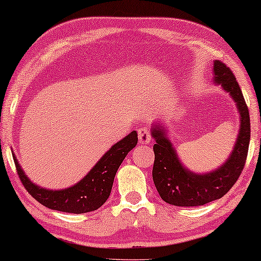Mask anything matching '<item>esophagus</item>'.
I'll use <instances>...</instances> for the list:
<instances>
[{
    "mask_svg": "<svg viewBox=\"0 0 261 261\" xmlns=\"http://www.w3.org/2000/svg\"><path fill=\"white\" fill-rule=\"evenodd\" d=\"M138 138H139V142L140 144H144V145H147L151 142V133H149L148 128L146 127H141L140 129L138 130Z\"/></svg>",
    "mask_w": 261,
    "mask_h": 261,
    "instance_id": "obj_1",
    "label": "esophagus"
}]
</instances>
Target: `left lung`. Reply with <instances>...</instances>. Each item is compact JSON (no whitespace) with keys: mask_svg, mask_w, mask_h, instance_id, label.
<instances>
[{"mask_svg":"<svg viewBox=\"0 0 261 261\" xmlns=\"http://www.w3.org/2000/svg\"><path fill=\"white\" fill-rule=\"evenodd\" d=\"M214 73V81L229 92L240 112L241 124L237 144L229 158L219 169L204 174L194 173L181 165L172 144L166 138L165 129L156 123L152 129V137L155 139L152 177L160 197L169 204L197 206L219 199L237 183L244 170L251 140L248 107L235 76L226 64L215 60Z\"/></svg>","mask_w":261,"mask_h":261,"instance_id":"1","label":"left lung"}]
</instances>
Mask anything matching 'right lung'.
<instances>
[{"instance_id": "right-lung-1", "label": "right lung", "mask_w": 261, "mask_h": 261, "mask_svg": "<svg viewBox=\"0 0 261 261\" xmlns=\"http://www.w3.org/2000/svg\"><path fill=\"white\" fill-rule=\"evenodd\" d=\"M137 144L138 134L133 130L122 140L116 142L83 179L73 187L64 190L55 191L39 188L28 179L15 156L14 163L21 183L32 197L37 199L39 203L58 212L83 214L98 209L108 199L117 169L126 158L128 152L134 148Z\"/></svg>"}]
</instances>
